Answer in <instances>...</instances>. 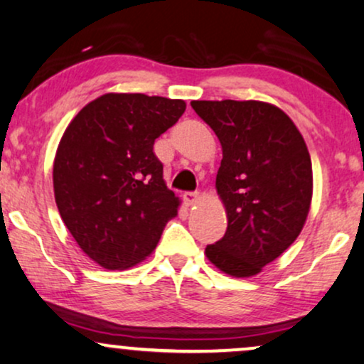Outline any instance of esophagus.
Masks as SVG:
<instances>
[{
  "label": "esophagus",
  "instance_id": "obj_1",
  "mask_svg": "<svg viewBox=\"0 0 364 364\" xmlns=\"http://www.w3.org/2000/svg\"><path fill=\"white\" fill-rule=\"evenodd\" d=\"M183 200H185V203H186V205H193V203H196V200H198V193H196V191H186V193H183Z\"/></svg>",
  "mask_w": 364,
  "mask_h": 364
}]
</instances>
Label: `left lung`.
Returning a JSON list of instances; mask_svg holds the SVG:
<instances>
[{
    "mask_svg": "<svg viewBox=\"0 0 364 364\" xmlns=\"http://www.w3.org/2000/svg\"><path fill=\"white\" fill-rule=\"evenodd\" d=\"M223 149L216 190L228 215L205 254L225 274L250 277L284 254L309 213L312 166L287 114L257 100H193Z\"/></svg>",
    "mask_w": 364,
    "mask_h": 364,
    "instance_id": "left-lung-1",
    "label": "left lung"
}]
</instances>
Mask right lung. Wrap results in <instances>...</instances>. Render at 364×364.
I'll use <instances>...</instances> for the list:
<instances>
[{
  "label": "right lung",
  "instance_id": "obj_1",
  "mask_svg": "<svg viewBox=\"0 0 364 364\" xmlns=\"http://www.w3.org/2000/svg\"><path fill=\"white\" fill-rule=\"evenodd\" d=\"M185 109L179 99L105 94L63 132L53 164L55 201L79 247L104 269L146 259L178 213L154 141Z\"/></svg>",
  "mask_w": 364,
  "mask_h": 364
}]
</instances>
